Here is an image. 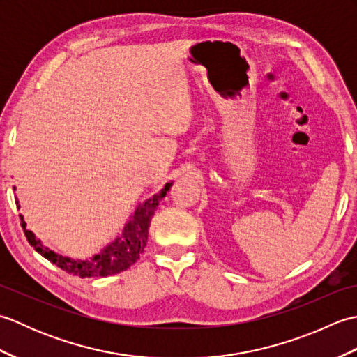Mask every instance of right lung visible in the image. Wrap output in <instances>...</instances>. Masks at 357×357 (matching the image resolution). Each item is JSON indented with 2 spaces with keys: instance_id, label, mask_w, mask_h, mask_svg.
<instances>
[{
  "instance_id": "right-lung-1",
  "label": "right lung",
  "mask_w": 357,
  "mask_h": 357,
  "mask_svg": "<svg viewBox=\"0 0 357 357\" xmlns=\"http://www.w3.org/2000/svg\"><path fill=\"white\" fill-rule=\"evenodd\" d=\"M172 183L165 184L161 192L155 195L153 198L146 201L142 206H138L135 210L130 221L124 227L123 234L110 242V244L101 250V253L95 255L89 261H75L70 257H64L52 250L41 245V242L35 238V234L26 230V222L21 216V225L24 229V234L38 253L44 256L45 259L55 264L56 267L64 270L66 273L79 278H98V276H110L116 275L119 271L127 270L139 259V255L144 252L149 238V227L151 218L155 215L159 201L169 192Z\"/></svg>"
}]
</instances>
